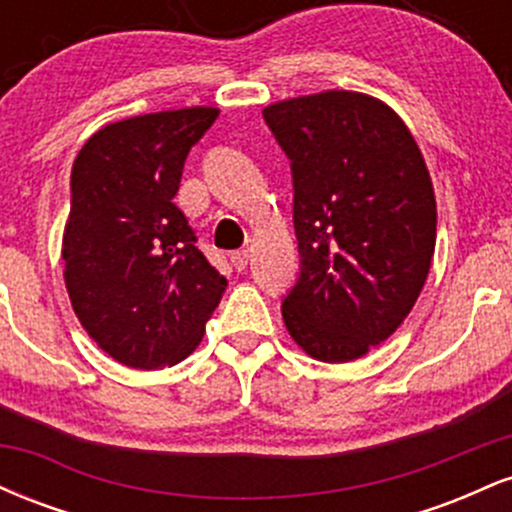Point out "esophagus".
Returning <instances> with one entry per match:
<instances>
[{"label": "esophagus", "mask_w": 512, "mask_h": 512, "mask_svg": "<svg viewBox=\"0 0 512 512\" xmlns=\"http://www.w3.org/2000/svg\"><path fill=\"white\" fill-rule=\"evenodd\" d=\"M231 262H233V267L238 269V272H245V269H248V264H250V252L248 250L233 252Z\"/></svg>", "instance_id": "esophagus-1"}]
</instances>
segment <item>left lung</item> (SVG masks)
Returning <instances> with one entry per match:
<instances>
[{"label":"left lung","mask_w":512,"mask_h":512,"mask_svg":"<svg viewBox=\"0 0 512 512\" xmlns=\"http://www.w3.org/2000/svg\"><path fill=\"white\" fill-rule=\"evenodd\" d=\"M293 175L301 274L281 303L305 354L354 361L414 308L436 250V197L414 137L392 108L354 91L262 110Z\"/></svg>","instance_id":"1"}]
</instances>
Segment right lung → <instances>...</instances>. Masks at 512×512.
<instances>
[{"instance_id":"add662e5","label":"right lung","mask_w":512,"mask_h":512,"mask_svg":"<svg viewBox=\"0 0 512 512\" xmlns=\"http://www.w3.org/2000/svg\"><path fill=\"white\" fill-rule=\"evenodd\" d=\"M216 117H129L98 129L74 161L62 240L69 301L88 337L129 368L190 356L228 286L173 202L187 154Z\"/></svg>"}]
</instances>
